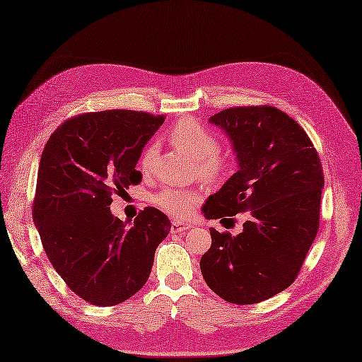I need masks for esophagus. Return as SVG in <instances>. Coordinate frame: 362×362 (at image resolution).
Wrapping results in <instances>:
<instances>
[{
    "mask_svg": "<svg viewBox=\"0 0 362 362\" xmlns=\"http://www.w3.org/2000/svg\"><path fill=\"white\" fill-rule=\"evenodd\" d=\"M187 230H189L188 224H183V222H179V221L171 222V233H182V232H187Z\"/></svg>",
    "mask_w": 362,
    "mask_h": 362,
    "instance_id": "obj_1",
    "label": "esophagus"
}]
</instances>
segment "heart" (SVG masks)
I'll return each mask as SVG.
<instances>
[{
    "label": "heart",
    "mask_w": 362,
    "mask_h": 362,
    "mask_svg": "<svg viewBox=\"0 0 362 362\" xmlns=\"http://www.w3.org/2000/svg\"><path fill=\"white\" fill-rule=\"evenodd\" d=\"M169 140L196 160L199 174L206 182L222 180L233 163L232 153L218 148V136L194 118H182L169 130ZM157 157V144L149 143L141 152L140 168L149 173ZM160 210L174 218H185L199 202V194L189 189L165 188L152 197Z\"/></svg>",
    "instance_id": "heart-1"
}]
</instances>
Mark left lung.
<instances>
[{
  "mask_svg": "<svg viewBox=\"0 0 362 362\" xmlns=\"http://www.w3.org/2000/svg\"><path fill=\"white\" fill-rule=\"evenodd\" d=\"M210 122L230 136L240 168L209 197V219L247 221L243 232L210 228L201 271L226 302L253 305L291 286L317 235L324 169L303 127L272 105L230 107Z\"/></svg>",
  "mask_w": 362,
  "mask_h": 362,
  "instance_id": "left-lung-1",
  "label": "left lung"
}]
</instances>
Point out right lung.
I'll use <instances>...</instances> for the list:
<instances>
[{
    "mask_svg": "<svg viewBox=\"0 0 362 362\" xmlns=\"http://www.w3.org/2000/svg\"><path fill=\"white\" fill-rule=\"evenodd\" d=\"M165 115L90 112L62 122L40 157L33 219L56 272L96 306L122 303L149 279L171 222L146 206L127 227L112 196L141 182L136 161Z\"/></svg>",
    "mask_w": 362,
    "mask_h": 362,
    "instance_id": "obj_1",
    "label": "right lung"
}]
</instances>
